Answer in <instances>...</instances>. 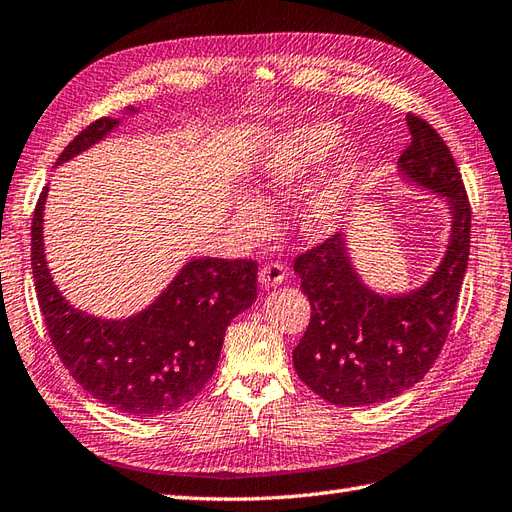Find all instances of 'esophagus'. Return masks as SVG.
Instances as JSON below:
<instances>
[{
    "instance_id": "34e87169",
    "label": "esophagus",
    "mask_w": 512,
    "mask_h": 512,
    "mask_svg": "<svg viewBox=\"0 0 512 512\" xmlns=\"http://www.w3.org/2000/svg\"><path fill=\"white\" fill-rule=\"evenodd\" d=\"M284 278H286V269H284L282 263H267L263 269H260V273H258L260 284L267 286V289H269V286L282 284Z\"/></svg>"
}]
</instances>
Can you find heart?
<instances>
[{"label": "heart", "instance_id": "b5f03b06", "mask_svg": "<svg viewBox=\"0 0 512 512\" xmlns=\"http://www.w3.org/2000/svg\"><path fill=\"white\" fill-rule=\"evenodd\" d=\"M343 128L334 121H310L282 132L263 154L256 169V193L252 197H234L232 219L249 239H263L271 232L267 208L291 204L304 189L308 178L330 158L343 141ZM363 167V152L352 149L334 165L299 204L297 223L308 239H326L341 228L352 204V195Z\"/></svg>", "mask_w": 512, "mask_h": 512}]
</instances>
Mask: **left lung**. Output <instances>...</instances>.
Returning a JSON list of instances; mask_svg holds the SVG:
<instances>
[{"mask_svg":"<svg viewBox=\"0 0 512 512\" xmlns=\"http://www.w3.org/2000/svg\"><path fill=\"white\" fill-rule=\"evenodd\" d=\"M410 145L397 160L410 184L445 197L452 215L441 265L419 289L378 293L352 263L345 234L299 254L293 269L310 323L293 350L297 376L336 406L386 402L415 386L439 358L469 263L471 208L454 156L426 119L406 115Z\"/></svg>","mask_w":512,"mask_h":512,"instance_id":"left-lung-1","label":"left lung"}]
</instances>
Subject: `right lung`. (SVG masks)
Returning <instances> with one entry per match:
<instances>
[{
  "label": "right lung",
  "instance_id": "add662e5",
  "mask_svg": "<svg viewBox=\"0 0 512 512\" xmlns=\"http://www.w3.org/2000/svg\"><path fill=\"white\" fill-rule=\"evenodd\" d=\"M117 126L119 119H97L65 147L56 165L106 139ZM47 191L49 186L34 208L32 273L62 365L95 400L134 417H158L191 402L217 369L230 321L254 304L258 265L243 258H193L141 313L128 319L89 315L62 297L47 269Z\"/></svg>",
  "mask_w": 512,
  "mask_h": 512
}]
</instances>
